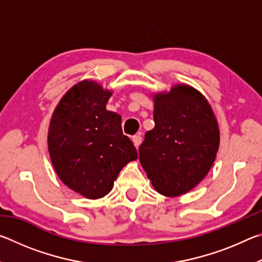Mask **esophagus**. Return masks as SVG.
<instances>
[{"label":"esophagus","instance_id":"34e87169","mask_svg":"<svg viewBox=\"0 0 262 262\" xmlns=\"http://www.w3.org/2000/svg\"><path fill=\"white\" fill-rule=\"evenodd\" d=\"M132 141H133V143H134V145L136 147V149H139L140 144L142 143V137L140 135H134V136H133Z\"/></svg>","mask_w":262,"mask_h":262}]
</instances>
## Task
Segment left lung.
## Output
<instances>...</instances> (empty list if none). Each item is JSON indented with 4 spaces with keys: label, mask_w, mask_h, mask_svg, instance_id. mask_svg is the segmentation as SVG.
<instances>
[{
    "label": "left lung",
    "mask_w": 262,
    "mask_h": 262,
    "mask_svg": "<svg viewBox=\"0 0 262 262\" xmlns=\"http://www.w3.org/2000/svg\"><path fill=\"white\" fill-rule=\"evenodd\" d=\"M154 101L155 127L140 145V163L158 193L177 196L209 172L220 147L219 123L205 97L186 84Z\"/></svg>",
    "instance_id": "left-lung-1"
}]
</instances>
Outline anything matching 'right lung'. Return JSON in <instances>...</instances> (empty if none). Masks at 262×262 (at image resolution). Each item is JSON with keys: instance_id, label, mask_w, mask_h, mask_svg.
Instances as JSON below:
<instances>
[{"instance_id": "obj_1", "label": "right lung", "mask_w": 262, "mask_h": 262, "mask_svg": "<svg viewBox=\"0 0 262 262\" xmlns=\"http://www.w3.org/2000/svg\"><path fill=\"white\" fill-rule=\"evenodd\" d=\"M112 91L94 81L69 89L57 104L48 129V151L62 183L88 199L111 192L121 168L137 158L123 135L121 117L106 110Z\"/></svg>"}]
</instances>
